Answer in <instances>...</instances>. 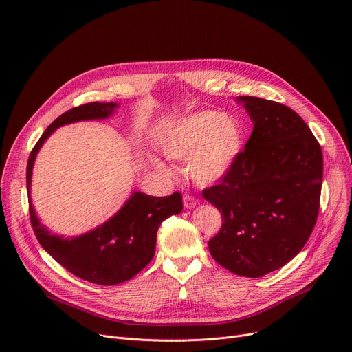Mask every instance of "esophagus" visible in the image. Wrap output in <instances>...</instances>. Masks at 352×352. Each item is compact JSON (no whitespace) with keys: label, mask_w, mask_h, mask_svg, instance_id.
I'll list each match as a JSON object with an SVG mask.
<instances>
[{"label":"esophagus","mask_w":352,"mask_h":352,"mask_svg":"<svg viewBox=\"0 0 352 352\" xmlns=\"http://www.w3.org/2000/svg\"><path fill=\"white\" fill-rule=\"evenodd\" d=\"M182 201H184V207H186L187 210H191V208L197 207V204H198V201H197L192 195H190V194L184 195V197H182Z\"/></svg>","instance_id":"esophagus-1"}]
</instances>
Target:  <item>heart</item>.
<instances>
[{
	"label": "heart",
	"mask_w": 352,
	"mask_h": 352,
	"mask_svg": "<svg viewBox=\"0 0 352 352\" xmlns=\"http://www.w3.org/2000/svg\"><path fill=\"white\" fill-rule=\"evenodd\" d=\"M243 148L241 121L211 109L174 121L161 140L164 155L187 162V175L199 187H208L223 179L234 168ZM154 165L165 171L162 162L154 160Z\"/></svg>",
	"instance_id": "heart-1"
}]
</instances>
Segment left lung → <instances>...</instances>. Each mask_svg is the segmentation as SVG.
I'll list each match as a JSON object with an SVG mask.
<instances>
[{"instance_id": "left-lung-1", "label": "left lung", "mask_w": 352, "mask_h": 352, "mask_svg": "<svg viewBox=\"0 0 352 352\" xmlns=\"http://www.w3.org/2000/svg\"><path fill=\"white\" fill-rule=\"evenodd\" d=\"M236 101L254 129L234 168L204 190L224 221L208 248L228 271L258 278L307 244L320 210L322 151L289 107L250 96Z\"/></svg>"}]
</instances>
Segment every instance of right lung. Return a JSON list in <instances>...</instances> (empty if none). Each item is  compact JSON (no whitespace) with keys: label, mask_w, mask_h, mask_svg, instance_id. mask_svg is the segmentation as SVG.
I'll return each instance as SVG.
<instances>
[{"label":"right lung","mask_w":352,"mask_h":352,"mask_svg":"<svg viewBox=\"0 0 352 352\" xmlns=\"http://www.w3.org/2000/svg\"><path fill=\"white\" fill-rule=\"evenodd\" d=\"M118 102H89L72 108L55 120L34 146L27 164V191L31 226L41 247L78 278L98 285H117L131 280L155 254L157 231L164 219L182 211V197H153L134 191L104 224L77 236L51 232L40 221L31 201L32 168L44 142L55 129L80 121L107 120Z\"/></svg>","instance_id":"add662e5"}]
</instances>
